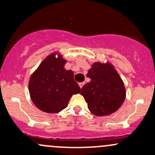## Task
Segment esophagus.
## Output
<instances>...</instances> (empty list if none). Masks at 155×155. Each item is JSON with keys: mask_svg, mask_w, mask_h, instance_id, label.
Masks as SVG:
<instances>
[{"mask_svg": "<svg viewBox=\"0 0 155 155\" xmlns=\"http://www.w3.org/2000/svg\"><path fill=\"white\" fill-rule=\"evenodd\" d=\"M84 82H79V87H80V88L82 89V87H83V85H84Z\"/></svg>", "mask_w": 155, "mask_h": 155, "instance_id": "obj_1", "label": "esophagus"}]
</instances>
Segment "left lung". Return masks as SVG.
<instances>
[{"mask_svg":"<svg viewBox=\"0 0 155 155\" xmlns=\"http://www.w3.org/2000/svg\"><path fill=\"white\" fill-rule=\"evenodd\" d=\"M91 82L81 89L87 107L96 116H105L120 108L125 98V88L117 71L110 64L96 62L88 71Z\"/></svg>","mask_w":155,"mask_h":155,"instance_id":"left-lung-1","label":"left lung"}]
</instances>
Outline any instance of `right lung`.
Wrapping results in <instances>:
<instances>
[{
    "mask_svg": "<svg viewBox=\"0 0 155 155\" xmlns=\"http://www.w3.org/2000/svg\"><path fill=\"white\" fill-rule=\"evenodd\" d=\"M66 60L50 55L31 76L29 91L32 102L47 113H58L68 106L72 95L81 89L72 71L64 69Z\"/></svg>",
    "mask_w": 155,
    "mask_h": 155,
    "instance_id": "1",
    "label": "right lung"
}]
</instances>
